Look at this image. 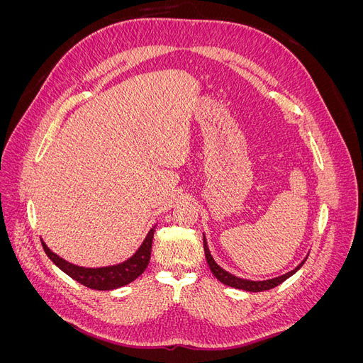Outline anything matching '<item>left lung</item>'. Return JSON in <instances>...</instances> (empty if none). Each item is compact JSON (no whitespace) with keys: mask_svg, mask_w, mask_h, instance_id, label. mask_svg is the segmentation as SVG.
Masks as SVG:
<instances>
[{"mask_svg":"<svg viewBox=\"0 0 363 363\" xmlns=\"http://www.w3.org/2000/svg\"><path fill=\"white\" fill-rule=\"evenodd\" d=\"M203 245H204V255H206V260H207V265L208 268H211V271L213 272V276L221 281L224 284H227V286H232V288H236V289H244V291H248V292H262V291H268V289H272L279 286L280 283H283L286 279H289L291 276H294V274L298 271L303 263L306 262V259L300 263L298 267H296L295 269L283 274V276H279L276 279H271V280H262V281H252V280H245V279H240V277H236L233 276V274H230L228 271L223 269L221 267L218 265V263L215 262V259L212 257L211 255V250H208L207 247V240H206V236H203Z\"/></svg>","mask_w":363,"mask_h":363,"instance_id":"obj_1","label":"left lung"}]
</instances>
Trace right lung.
<instances>
[{
	"label": "right lung",
	"instance_id": "add662e5",
	"mask_svg": "<svg viewBox=\"0 0 363 363\" xmlns=\"http://www.w3.org/2000/svg\"><path fill=\"white\" fill-rule=\"evenodd\" d=\"M155 228L152 227L144 242L139 247V250L135 252L133 256L127 259L123 263H118V265L112 267H103V268H83L79 265H74L69 263L56 252H52L47 244L42 240L43 251L47 252V256L52 260L54 265H57L65 274L79 283L83 286H87L95 291H112L121 286H125V284L136 280L142 272L145 271L150 262L151 256V245H152V236H155Z\"/></svg>",
	"mask_w": 363,
	"mask_h": 363
}]
</instances>
